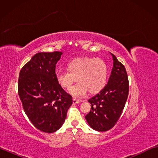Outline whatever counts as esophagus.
I'll return each instance as SVG.
<instances>
[{"label":"esophagus","mask_w":158,"mask_h":158,"mask_svg":"<svg viewBox=\"0 0 158 158\" xmlns=\"http://www.w3.org/2000/svg\"><path fill=\"white\" fill-rule=\"evenodd\" d=\"M79 102H80L79 100H77V99L75 98H73V105H75V104H79Z\"/></svg>","instance_id":"34e87169"}]
</instances>
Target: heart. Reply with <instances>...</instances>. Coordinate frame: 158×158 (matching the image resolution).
Segmentation results:
<instances>
[{"label": "heart", "mask_w": 158, "mask_h": 158, "mask_svg": "<svg viewBox=\"0 0 158 158\" xmlns=\"http://www.w3.org/2000/svg\"><path fill=\"white\" fill-rule=\"evenodd\" d=\"M108 68L104 60L92 57L72 60L67 64V70H57L56 81L63 88L69 89L78 79L79 83L70 90L73 96L80 98L88 92L91 94L100 92L105 88Z\"/></svg>", "instance_id": "obj_1"}]
</instances>
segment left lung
<instances>
[{
    "label": "left lung",
    "mask_w": 158,
    "mask_h": 158,
    "mask_svg": "<svg viewBox=\"0 0 158 158\" xmlns=\"http://www.w3.org/2000/svg\"><path fill=\"white\" fill-rule=\"evenodd\" d=\"M112 56L113 66L108 83L88 102L92 105L85 118L92 129L105 132L115 126L125 106L129 92V83L125 67Z\"/></svg>",
    "instance_id": "obj_1"
}]
</instances>
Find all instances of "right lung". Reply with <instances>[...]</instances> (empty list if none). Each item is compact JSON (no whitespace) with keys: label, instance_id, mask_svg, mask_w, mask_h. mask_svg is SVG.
<instances>
[{"label":"right lung","instance_id":"add662e5","mask_svg":"<svg viewBox=\"0 0 158 158\" xmlns=\"http://www.w3.org/2000/svg\"><path fill=\"white\" fill-rule=\"evenodd\" d=\"M62 52H39L20 70L18 94L24 112L35 127L53 133L64 122L72 96L56 81V64Z\"/></svg>","mask_w":158,"mask_h":158}]
</instances>
